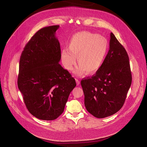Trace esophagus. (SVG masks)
Wrapping results in <instances>:
<instances>
[{
    "label": "esophagus",
    "mask_w": 147,
    "mask_h": 147,
    "mask_svg": "<svg viewBox=\"0 0 147 147\" xmlns=\"http://www.w3.org/2000/svg\"><path fill=\"white\" fill-rule=\"evenodd\" d=\"M76 82H77V86L79 85L80 83V80H79L78 79H77V78H76Z\"/></svg>",
    "instance_id": "1"
}]
</instances>
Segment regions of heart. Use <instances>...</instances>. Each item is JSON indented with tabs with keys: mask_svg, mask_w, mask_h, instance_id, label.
<instances>
[{
	"mask_svg": "<svg viewBox=\"0 0 147 147\" xmlns=\"http://www.w3.org/2000/svg\"><path fill=\"white\" fill-rule=\"evenodd\" d=\"M108 50L107 40L90 32H80L74 35L69 43L68 49L61 52L62 64L68 71L72 70L77 62L76 73L87 74L97 72L103 65Z\"/></svg>",
	"mask_w": 147,
	"mask_h": 147,
	"instance_id": "obj_1",
	"label": "heart"
}]
</instances>
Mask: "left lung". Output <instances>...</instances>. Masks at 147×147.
Listing matches in <instances>:
<instances>
[{
  "mask_svg": "<svg viewBox=\"0 0 147 147\" xmlns=\"http://www.w3.org/2000/svg\"><path fill=\"white\" fill-rule=\"evenodd\" d=\"M131 81L128 54L111 32L103 65L91 77L81 81L86 109L97 118L116 113L123 106Z\"/></svg>",
  "mask_w": 147,
  "mask_h": 147,
  "instance_id": "obj_1",
  "label": "left lung"
}]
</instances>
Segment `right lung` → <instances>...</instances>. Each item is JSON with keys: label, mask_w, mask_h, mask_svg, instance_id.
I'll return each mask as SVG.
<instances>
[{"label": "right lung", "mask_w": 147, "mask_h": 147, "mask_svg": "<svg viewBox=\"0 0 147 147\" xmlns=\"http://www.w3.org/2000/svg\"><path fill=\"white\" fill-rule=\"evenodd\" d=\"M59 26L38 31L25 46L20 59L17 85L24 103L35 117L57 119L64 111L75 79L59 63L60 43L55 36Z\"/></svg>", "instance_id": "right-lung-1"}]
</instances>
